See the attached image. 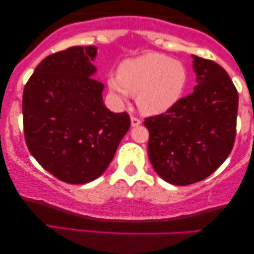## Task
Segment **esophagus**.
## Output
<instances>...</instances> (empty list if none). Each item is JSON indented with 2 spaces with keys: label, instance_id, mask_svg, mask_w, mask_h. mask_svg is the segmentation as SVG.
Masks as SVG:
<instances>
[{
  "label": "esophagus",
  "instance_id": "1",
  "mask_svg": "<svg viewBox=\"0 0 254 254\" xmlns=\"http://www.w3.org/2000/svg\"><path fill=\"white\" fill-rule=\"evenodd\" d=\"M141 123L142 122L138 118L131 117V127H138V125H141Z\"/></svg>",
  "mask_w": 254,
  "mask_h": 254
}]
</instances>
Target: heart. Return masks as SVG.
Segmentation results:
<instances>
[{"label":"heart","instance_id":"1","mask_svg":"<svg viewBox=\"0 0 254 254\" xmlns=\"http://www.w3.org/2000/svg\"><path fill=\"white\" fill-rule=\"evenodd\" d=\"M188 70L180 61L162 54H145L125 60L118 75H110L107 87L118 101L136 94V105L143 115L167 112L183 97L188 84Z\"/></svg>","mask_w":254,"mask_h":254}]
</instances>
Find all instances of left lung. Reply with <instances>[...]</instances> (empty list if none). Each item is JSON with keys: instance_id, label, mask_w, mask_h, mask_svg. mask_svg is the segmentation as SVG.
Returning <instances> with one entry per match:
<instances>
[{"instance_id": "8db88e82", "label": "left lung", "mask_w": 254, "mask_h": 254, "mask_svg": "<svg viewBox=\"0 0 254 254\" xmlns=\"http://www.w3.org/2000/svg\"><path fill=\"white\" fill-rule=\"evenodd\" d=\"M193 93L165 115L147 118L148 154L165 182L190 185L210 176L234 145L239 97L221 65L192 55Z\"/></svg>"}]
</instances>
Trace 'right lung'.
<instances>
[{"label": "right lung", "mask_w": 254, "mask_h": 254, "mask_svg": "<svg viewBox=\"0 0 254 254\" xmlns=\"http://www.w3.org/2000/svg\"><path fill=\"white\" fill-rule=\"evenodd\" d=\"M97 54L95 46H72L44 58L22 95L28 150L68 184L100 177L130 127L127 113L104 105V84L94 78Z\"/></svg>", "instance_id": "add662e5"}]
</instances>
